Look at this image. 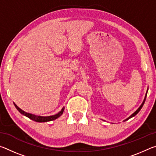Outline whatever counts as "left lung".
I'll return each mask as SVG.
<instances>
[{
	"instance_id": "1",
	"label": "left lung",
	"mask_w": 156,
	"mask_h": 156,
	"mask_svg": "<svg viewBox=\"0 0 156 156\" xmlns=\"http://www.w3.org/2000/svg\"><path fill=\"white\" fill-rule=\"evenodd\" d=\"M148 91V90H147ZM147 93H146V95H145V98H144V100H143V102H142V105H140V107L138 108V109H137L136 111V112H134L133 113V114H132V115H131L130 116H129V118H126V120H124V121H126V120H129V118H132V117H133V116H135L136 114H137V113H138L139 112H140V109H142V106H143V105H144V102H145V100H146V98H147Z\"/></svg>"
}]
</instances>
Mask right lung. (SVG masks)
<instances>
[{
    "mask_svg": "<svg viewBox=\"0 0 156 156\" xmlns=\"http://www.w3.org/2000/svg\"><path fill=\"white\" fill-rule=\"evenodd\" d=\"M14 105H15L16 108V109H17V110L21 113V114L25 115L26 117L29 118L31 120H33L34 121H36V122H48V121H51V120H56V118L60 117V116L62 114V113H63V112H64V109H65V107H63L60 112H58V113H56V115H54L40 116V115H34V114H31V113H27V112H25L24 111H23L22 109H20L19 107H17L16 105L14 104Z\"/></svg>",
    "mask_w": 156,
    "mask_h": 156,
    "instance_id": "1",
    "label": "right lung"
}]
</instances>
